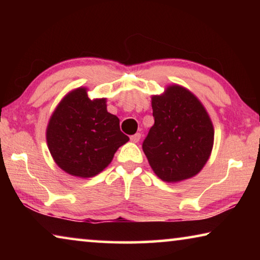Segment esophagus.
I'll list each match as a JSON object with an SVG mask.
<instances>
[{"mask_svg":"<svg viewBox=\"0 0 260 260\" xmlns=\"http://www.w3.org/2000/svg\"><path fill=\"white\" fill-rule=\"evenodd\" d=\"M140 139H141V134L140 133H136V134L131 136V141H132V142H135V143L139 142Z\"/></svg>","mask_w":260,"mask_h":260,"instance_id":"1","label":"esophagus"}]
</instances>
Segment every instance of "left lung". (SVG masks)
Listing matches in <instances>:
<instances>
[{"label":"left lung","instance_id":"left-lung-1","mask_svg":"<svg viewBox=\"0 0 260 260\" xmlns=\"http://www.w3.org/2000/svg\"><path fill=\"white\" fill-rule=\"evenodd\" d=\"M155 124L142 149L158 177L177 182L196 175L208 161L214 131L208 112L190 91L170 86L165 94L152 96Z\"/></svg>","mask_w":260,"mask_h":260}]
</instances>
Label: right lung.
Here are the masks:
<instances>
[{
  "label": "right lung",
  "mask_w": 260,
  "mask_h": 260,
  "mask_svg": "<svg viewBox=\"0 0 260 260\" xmlns=\"http://www.w3.org/2000/svg\"><path fill=\"white\" fill-rule=\"evenodd\" d=\"M128 140L120 131L119 119L108 112L105 99L91 101L85 88L65 96L47 128L48 148L56 164L80 178L103 171Z\"/></svg>",
  "instance_id": "add662e5"
}]
</instances>
